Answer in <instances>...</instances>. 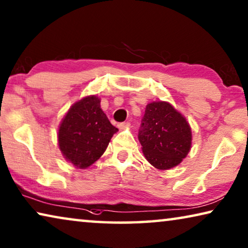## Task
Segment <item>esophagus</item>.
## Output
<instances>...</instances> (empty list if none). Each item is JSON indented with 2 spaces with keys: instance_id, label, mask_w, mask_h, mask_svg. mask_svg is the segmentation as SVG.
Masks as SVG:
<instances>
[{
  "instance_id": "esophagus-1",
  "label": "esophagus",
  "mask_w": 248,
  "mask_h": 248,
  "mask_svg": "<svg viewBox=\"0 0 248 248\" xmlns=\"http://www.w3.org/2000/svg\"><path fill=\"white\" fill-rule=\"evenodd\" d=\"M129 127H130V124H129V123L118 124V128H119V129H125V128H129Z\"/></svg>"
}]
</instances>
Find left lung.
<instances>
[{
	"mask_svg": "<svg viewBox=\"0 0 248 248\" xmlns=\"http://www.w3.org/2000/svg\"><path fill=\"white\" fill-rule=\"evenodd\" d=\"M138 139L146 159L161 170L179 165L191 147L189 124L168 102L147 105Z\"/></svg>",
	"mask_w": 248,
	"mask_h": 248,
	"instance_id": "obj_1",
	"label": "left lung"
}]
</instances>
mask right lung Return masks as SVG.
<instances>
[{"mask_svg": "<svg viewBox=\"0 0 248 248\" xmlns=\"http://www.w3.org/2000/svg\"><path fill=\"white\" fill-rule=\"evenodd\" d=\"M117 131L100 108V99L89 95L65 114L59 128V147L77 168H87L102 156Z\"/></svg>", "mask_w": 248, "mask_h": 248, "instance_id": "obj_1", "label": "right lung"}]
</instances>
